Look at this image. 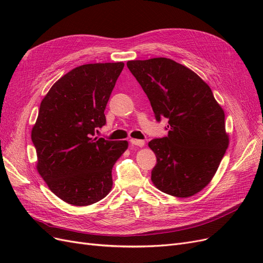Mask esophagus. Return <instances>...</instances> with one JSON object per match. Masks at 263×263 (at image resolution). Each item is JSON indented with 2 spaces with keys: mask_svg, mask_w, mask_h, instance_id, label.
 I'll return each mask as SVG.
<instances>
[{
  "mask_svg": "<svg viewBox=\"0 0 263 263\" xmlns=\"http://www.w3.org/2000/svg\"><path fill=\"white\" fill-rule=\"evenodd\" d=\"M130 144L135 145V146H138V147H144L145 145V141L144 140H140V139H130Z\"/></svg>",
  "mask_w": 263,
  "mask_h": 263,
  "instance_id": "obj_1",
  "label": "esophagus"
}]
</instances>
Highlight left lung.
<instances>
[{
  "instance_id": "obj_1",
  "label": "left lung",
  "mask_w": 263,
  "mask_h": 263,
  "mask_svg": "<svg viewBox=\"0 0 263 263\" xmlns=\"http://www.w3.org/2000/svg\"><path fill=\"white\" fill-rule=\"evenodd\" d=\"M127 67L150 101L168 136L149 141L157 157L151 181L172 196L202 191L216 173L229 144L225 113L211 87L192 70L168 58L132 60Z\"/></svg>"
}]
</instances>
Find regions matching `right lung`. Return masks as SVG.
<instances>
[{"instance_id": "add662e5", "label": "right lung", "mask_w": 263, "mask_h": 263, "mask_svg": "<svg viewBox=\"0 0 263 263\" xmlns=\"http://www.w3.org/2000/svg\"><path fill=\"white\" fill-rule=\"evenodd\" d=\"M124 62L89 63L72 69L43 99L31 129L37 171L51 192L74 206L101 201L113 185L112 169L126 140L95 137Z\"/></svg>"}]
</instances>
